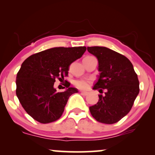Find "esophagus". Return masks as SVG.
I'll list each match as a JSON object with an SVG mask.
<instances>
[{
  "instance_id": "1",
  "label": "esophagus",
  "mask_w": 155,
  "mask_h": 155,
  "mask_svg": "<svg viewBox=\"0 0 155 155\" xmlns=\"http://www.w3.org/2000/svg\"><path fill=\"white\" fill-rule=\"evenodd\" d=\"M81 94L82 95H84V96H86V95L88 94V92H85V91H81Z\"/></svg>"
}]
</instances>
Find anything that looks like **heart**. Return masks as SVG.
I'll use <instances>...</instances> for the list:
<instances>
[{"mask_svg": "<svg viewBox=\"0 0 155 155\" xmlns=\"http://www.w3.org/2000/svg\"><path fill=\"white\" fill-rule=\"evenodd\" d=\"M89 84H90V80L87 79H84V78L75 80V81H74V84H75L77 87L79 89H83V90L84 89L87 88Z\"/></svg>", "mask_w": 155, "mask_h": 155, "instance_id": "1", "label": "heart"}]
</instances>
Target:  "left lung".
Returning a JSON list of instances; mask_svg holds the SVG:
<instances>
[{"label":"left lung","mask_w":155,"mask_h":155,"mask_svg":"<svg viewBox=\"0 0 155 155\" xmlns=\"http://www.w3.org/2000/svg\"><path fill=\"white\" fill-rule=\"evenodd\" d=\"M98 59L100 72L94 90L105 94L99 95L96 104L90 107L97 121L113 124L129 113L139 94V80L133 64L124 55L103 46L87 47Z\"/></svg>","instance_id":"left-lung-1"}]
</instances>
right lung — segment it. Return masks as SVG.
<instances>
[{
	"mask_svg": "<svg viewBox=\"0 0 155 155\" xmlns=\"http://www.w3.org/2000/svg\"><path fill=\"white\" fill-rule=\"evenodd\" d=\"M85 51V46L51 48L31 55L22 63L17 74L16 95L31 117L41 124L60 118L70 96L78 91L66 82V90L57 92L54 82L56 78L61 80L68 76L70 65Z\"/></svg>",
	"mask_w": 155,
	"mask_h": 155,
	"instance_id": "add662e5",
	"label": "right lung"
}]
</instances>
